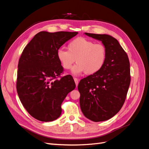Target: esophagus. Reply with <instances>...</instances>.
<instances>
[{"mask_svg":"<svg viewBox=\"0 0 149 149\" xmlns=\"http://www.w3.org/2000/svg\"><path fill=\"white\" fill-rule=\"evenodd\" d=\"M74 82H75V84H76V87H77V86H78V79L77 78H74Z\"/></svg>","mask_w":149,"mask_h":149,"instance_id":"esophagus-1","label":"esophagus"}]
</instances>
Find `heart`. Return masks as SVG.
<instances>
[{"instance_id": "obj_1", "label": "heart", "mask_w": 149, "mask_h": 149, "mask_svg": "<svg viewBox=\"0 0 149 149\" xmlns=\"http://www.w3.org/2000/svg\"><path fill=\"white\" fill-rule=\"evenodd\" d=\"M67 49L68 51L62 48L58 49L57 58L65 70L70 69L75 61L78 63L71 70L74 76L84 72L87 74H95L106 63L107 50L102 44L78 37L68 44Z\"/></svg>"}]
</instances>
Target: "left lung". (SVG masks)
Returning <instances> with one entry per match:
<instances>
[{"mask_svg":"<svg viewBox=\"0 0 149 149\" xmlns=\"http://www.w3.org/2000/svg\"><path fill=\"white\" fill-rule=\"evenodd\" d=\"M84 34L102 42L106 48L107 59L100 71L80 81L78 86L80 107L88 119L104 121L118 113L125 100L130 83L129 58L112 36Z\"/></svg>","mask_w":149,"mask_h":149,"instance_id":"obj_1","label":"left lung"}]
</instances>
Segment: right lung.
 <instances>
[{
  "mask_svg": "<svg viewBox=\"0 0 149 149\" xmlns=\"http://www.w3.org/2000/svg\"><path fill=\"white\" fill-rule=\"evenodd\" d=\"M77 34L40 31L22 53L18 64L17 91L22 105L36 119L48 122L59 118L61 103L76 87L70 75L54 79L63 70L57 58L58 49Z\"/></svg>",
  "mask_w": 149,
  "mask_h": 149,
  "instance_id": "1",
  "label": "right lung"
}]
</instances>
